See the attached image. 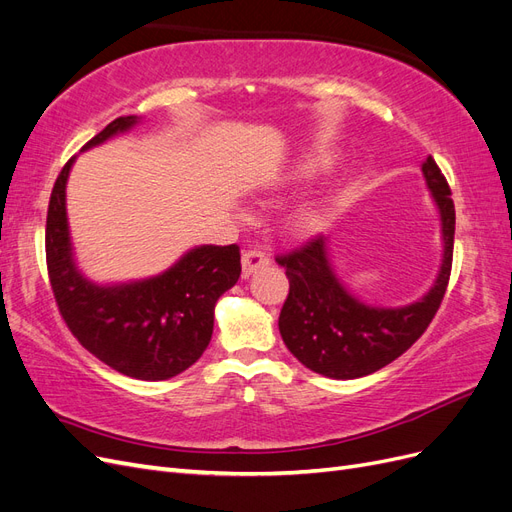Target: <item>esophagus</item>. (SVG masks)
I'll use <instances>...</instances> for the list:
<instances>
[{
    "label": "esophagus",
    "instance_id": "obj_1",
    "mask_svg": "<svg viewBox=\"0 0 512 512\" xmlns=\"http://www.w3.org/2000/svg\"><path fill=\"white\" fill-rule=\"evenodd\" d=\"M269 262H271V260H269V256H267L265 252H260V250H247V252H243V256H241L243 275L250 277L252 273L269 267Z\"/></svg>",
    "mask_w": 512,
    "mask_h": 512
}]
</instances>
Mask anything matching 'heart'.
I'll return each instance as SVG.
<instances>
[{
    "mask_svg": "<svg viewBox=\"0 0 512 512\" xmlns=\"http://www.w3.org/2000/svg\"><path fill=\"white\" fill-rule=\"evenodd\" d=\"M329 166V160L322 153H309L292 173L294 181H307L322 173ZM331 220V205L324 200H312V203L301 205L297 211L290 215V230L299 237H312L320 232Z\"/></svg>",
    "mask_w": 512,
    "mask_h": 512,
    "instance_id": "obj_1",
    "label": "heart"
}]
</instances>
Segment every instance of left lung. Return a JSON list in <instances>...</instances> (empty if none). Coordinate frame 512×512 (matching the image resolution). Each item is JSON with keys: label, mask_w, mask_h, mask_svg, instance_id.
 Listing matches in <instances>:
<instances>
[{"label": "left lung", "mask_w": 512, "mask_h": 512, "mask_svg": "<svg viewBox=\"0 0 512 512\" xmlns=\"http://www.w3.org/2000/svg\"><path fill=\"white\" fill-rule=\"evenodd\" d=\"M423 175L440 211L444 241L438 280L423 299L404 307H374L356 299L335 275L329 241L322 235L275 258L290 282L280 333L307 369L335 380L374 374L404 354L436 316L453 267L455 205L451 188L431 156L423 162Z\"/></svg>", "instance_id": "1"}]
</instances>
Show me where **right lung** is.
<instances>
[{
    "mask_svg": "<svg viewBox=\"0 0 512 512\" xmlns=\"http://www.w3.org/2000/svg\"><path fill=\"white\" fill-rule=\"evenodd\" d=\"M138 117H117L83 147L128 132ZM74 158L53 185L46 215V269L59 314L91 354L123 376L168 380L194 365L211 342L213 309L241 275L239 247L200 245L162 275L98 286L76 269L66 215Z\"/></svg>",
    "mask_w": 512,
    "mask_h": 512,
    "instance_id": "obj_1",
    "label": "right lung"
}]
</instances>
